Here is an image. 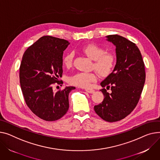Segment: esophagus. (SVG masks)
<instances>
[{
	"label": "esophagus",
	"mask_w": 160,
	"mask_h": 160,
	"mask_svg": "<svg viewBox=\"0 0 160 160\" xmlns=\"http://www.w3.org/2000/svg\"><path fill=\"white\" fill-rule=\"evenodd\" d=\"M85 90H86V91H87L89 93H94V90H93L92 89H86Z\"/></svg>",
	"instance_id": "obj_1"
}]
</instances>
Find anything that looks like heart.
Instances as JSON below:
<instances>
[{
    "label": "heart",
    "instance_id": "b5f03b06",
    "mask_svg": "<svg viewBox=\"0 0 160 160\" xmlns=\"http://www.w3.org/2000/svg\"><path fill=\"white\" fill-rule=\"evenodd\" d=\"M82 53L93 60L92 68L97 71L101 77H107L113 72L116 64V57L112 52H106L105 49L96 44H89L81 48ZM74 53L68 52L63 58V63L66 68L72 66ZM98 79L95 71L78 72L69 78V83L80 88H89L92 82Z\"/></svg>",
    "mask_w": 160,
    "mask_h": 160
}]
</instances>
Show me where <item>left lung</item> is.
<instances>
[{"label": "left lung", "mask_w": 160, "mask_h": 160, "mask_svg": "<svg viewBox=\"0 0 160 160\" xmlns=\"http://www.w3.org/2000/svg\"><path fill=\"white\" fill-rule=\"evenodd\" d=\"M107 37L116 47L117 61L113 72L100 83L104 99L94 109L103 120L114 122L125 118L136 108L145 84V71L140 51L134 43L118 35ZM105 87L111 88V93Z\"/></svg>", "instance_id": "8db88e82"}]
</instances>
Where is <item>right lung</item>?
<instances>
[{
  "label": "right lung",
  "mask_w": 160,
  "mask_h": 160,
  "mask_svg": "<svg viewBox=\"0 0 160 160\" xmlns=\"http://www.w3.org/2000/svg\"><path fill=\"white\" fill-rule=\"evenodd\" d=\"M69 42L51 36H44L29 46L20 63L19 78L24 100L38 118L56 121L69 109V94L75 89L66 87L54 92L53 86L63 84V52Z\"/></svg>",
  "instance_id": "1"
}]
</instances>
